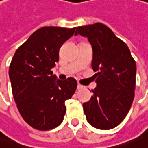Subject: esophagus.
Instances as JSON below:
<instances>
[{
  "label": "esophagus",
  "mask_w": 148,
  "mask_h": 148,
  "mask_svg": "<svg viewBox=\"0 0 148 148\" xmlns=\"http://www.w3.org/2000/svg\"><path fill=\"white\" fill-rule=\"evenodd\" d=\"M84 88V86H82V85H81V84H78L77 85V89H82Z\"/></svg>",
  "instance_id": "1"
}]
</instances>
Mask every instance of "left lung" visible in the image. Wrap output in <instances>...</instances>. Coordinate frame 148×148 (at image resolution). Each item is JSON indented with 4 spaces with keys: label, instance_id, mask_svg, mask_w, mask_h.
Segmentation results:
<instances>
[{
    "label": "left lung",
    "instance_id": "1",
    "mask_svg": "<svg viewBox=\"0 0 148 148\" xmlns=\"http://www.w3.org/2000/svg\"><path fill=\"white\" fill-rule=\"evenodd\" d=\"M88 38L93 57L97 87L83 103L86 118L97 129L110 130L120 125L132 107L135 96L136 65L126 44L106 25L96 23L77 28L76 35Z\"/></svg>",
    "mask_w": 148,
    "mask_h": 148
}]
</instances>
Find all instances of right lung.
Wrapping results in <instances>:
<instances>
[{
  "mask_svg": "<svg viewBox=\"0 0 148 148\" xmlns=\"http://www.w3.org/2000/svg\"><path fill=\"white\" fill-rule=\"evenodd\" d=\"M76 30L43 27L16 50L9 77L18 111L23 120L38 131H49L61 124L65 102L77 87L73 77L56 80L52 68L59 60V49Z\"/></svg>",
  "mask_w": 148,
  "mask_h": 148,
  "instance_id": "add662e5",
  "label": "right lung"
}]
</instances>
